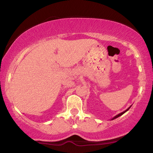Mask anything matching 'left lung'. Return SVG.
Instances as JSON below:
<instances>
[{"label":"left lung","mask_w":153,"mask_h":153,"mask_svg":"<svg viewBox=\"0 0 153 153\" xmlns=\"http://www.w3.org/2000/svg\"><path fill=\"white\" fill-rule=\"evenodd\" d=\"M131 106H129V108H127V109H126L125 111H123V112H122V113L119 114H117V116H115V117H113V118H112V119H111V120H113V119H115L118 118V117H120V116H122V114H124V113H125V112H127V111H128V110H129V108H130V107H131Z\"/></svg>","instance_id":"left-lung-1"}]
</instances>
